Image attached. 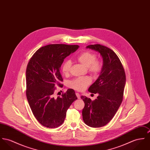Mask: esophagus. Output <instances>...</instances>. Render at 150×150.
<instances>
[{
	"label": "esophagus",
	"instance_id": "34e87169",
	"mask_svg": "<svg viewBox=\"0 0 150 150\" xmlns=\"http://www.w3.org/2000/svg\"><path fill=\"white\" fill-rule=\"evenodd\" d=\"M76 96H77L78 99H80V98H81V96H80V94H79L78 92H76Z\"/></svg>",
	"mask_w": 150,
	"mask_h": 150
}]
</instances>
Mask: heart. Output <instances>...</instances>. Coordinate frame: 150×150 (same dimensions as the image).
I'll list each match as a JSON object with an SVG mask.
<instances>
[{
  "mask_svg": "<svg viewBox=\"0 0 150 150\" xmlns=\"http://www.w3.org/2000/svg\"><path fill=\"white\" fill-rule=\"evenodd\" d=\"M77 60L84 67H87L88 72L93 75L99 74L102 69V62L96 59L95 54L90 51H84L77 57ZM71 67L70 60L65 61L62 66V71L64 75L69 74ZM91 82V79L88 77L76 78L69 82V87L78 91L84 90Z\"/></svg>",
  "mask_w": 150,
  "mask_h": 150,
  "instance_id": "b5f03b06",
  "label": "heart"
}]
</instances>
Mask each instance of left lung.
I'll list each match as a JSON object with an SVG mask.
<instances>
[{"label":"left lung","instance_id":"obj_1","mask_svg":"<svg viewBox=\"0 0 150 150\" xmlns=\"http://www.w3.org/2000/svg\"><path fill=\"white\" fill-rule=\"evenodd\" d=\"M86 48L100 53L103 63L99 76L88 88L89 92L99 94L97 99L91 100L81 96L84 102L83 119L90 127H103L114 117L122 102L126 74L120 59L112 50L98 44Z\"/></svg>","mask_w":150,"mask_h":150}]
</instances>
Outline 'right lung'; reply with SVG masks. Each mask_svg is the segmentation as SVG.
I'll list each match as a JSON object with an SVG mask.
<instances>
[{
  "instance_id": "1",
  "label": "right lung",
  "mask_w": 150,
  "mask_h": 150,
  "mask_svg": "<svg viewBox=\"0 0 150 150\" xmlns=\"http://www.w3.org/2000/svg\"><path fill=\"white\" fill-rule=\"evenodd\" d=\"M79 47L78 45H48L38 50L31 58L26 69V96L37 120L47 128H57L64 121L71 104L78 99L75 91L53 97L55 87L63 78L60 69L64 59Z\"/></svg>"
}]
</instances>
